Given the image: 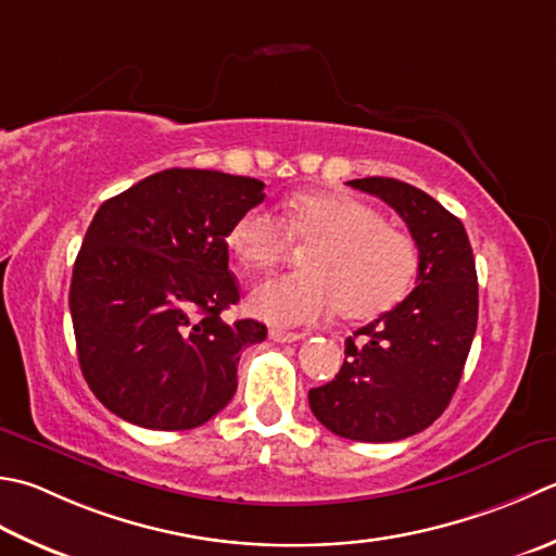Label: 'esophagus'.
Wrapping results in <instances>:
<instances>
[{"label":"esophagus","mask_w":556,"mask_h":556,"mask_svg":"<svg viewBox=\"0 0 556 556\" xmlns=\"http://www.w3.org/2000/svg\"><path fill=\"white\" fill-rule=\"evenodd\" d=\"M269 340H271V342H279V344H287V342H299V340H303V334H301V332H287V330L271 328V330H269Z\"/></svg>","instance_id":"34e87169"}]
</instances>
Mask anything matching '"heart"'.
Listing matches in <instances>:
<instances>
[{"label": "heart", "instance_id": "1", "mask_svg": "<svg viewBox=\"0 0 556 556\" xmlns=\"http://www.w3.org/2000/svg\"><path fill=\"white\" fill-rule=\"evenodd\" d=\"M291 238L311 245L306 271L265 279L248 299V308L267 323L311 325L337 311L346 320H368L393 308L415 285V238L350 194H303L289 202L285 222L255 206L228 228V248L250 269L275 267Z\"/></svg>", "mask_w": 556, "mask_h": 556}]
</instances>
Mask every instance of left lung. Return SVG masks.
I'll return each instance as SVG.
<instances>
[{
  "label": "left lung",
  "instance_id": "8db88e82",
  "mask_svg": "<svg viewBox=\"0 0 556 556\" xmlns=\"http://www.w3.org/2000/svg\"><path fill=\"white\" fill-rule=\"evenodd\" d=\"M388 202L419 248L417 287L344 342L330 383L308 405L325 429L364 443L400 441L437 421L460 383L477 330V271L465 226L415 185L350 180Z\"/></svg>",
  "mask_w": 556,
  "mask_h": 556
}]
</instances>
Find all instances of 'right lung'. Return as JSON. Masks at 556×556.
<instances>
[{"label":"right lung","mask_w":556,"mask_h":556,"mask_svg":"<svg viewBox=\"0 0 556 556\" xmlns=\"http://www.w3.org/2000/svg\"><path fill=\"white\" fill-rule=\"evenodd\" d=\"M265 200V182L168 168L105 200L76 255L70 311L86 383L129 424L202 427L231 402L257 320L224 323L241 299L228 228Z\"/></svg>","instance_id":"add662e5"}]
</instances>
